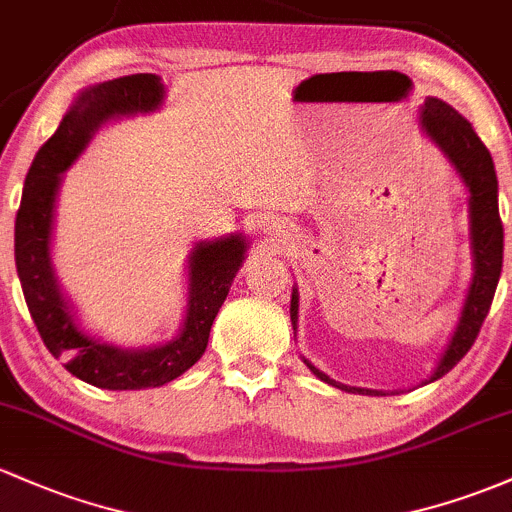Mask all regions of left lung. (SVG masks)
Masks as SVG:
<instances>
[{"mask_svg": "<svg viewBox=\"0 0 512 512\" xmlns=\"http://www.w3.org/2000/svg\"><path fill=\"white\" fill-rule=\"evenodd\" d=\"M422 129L427 136L444 151V156L459 170L461 180L469 188V210H471V249H474V280H471L469 295H466L464 310H461L456 332L444 351L442 361L434 368L430 381H437L444 373H449L466 356L476 342L481 324L491 310L493 295L503 268V222L498 214V178L493 168V158L483 141L478 139L474 126L466 122L459 112H454L447 102L427 100L422 109ZM290 317L293 324L298 322V290H293L290 300ZM310 371L324 383L346 388L342 383L332 381L327 373L315 368L305 359ZM359 393L378 395L376 390H359Z\"/></svg>", "mask_w": 512, "mask_h": 512, "instance_id": "1", "label": "left lung"}]
</instances>
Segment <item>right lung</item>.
Listing matches in <instances>:
<instances>
[{"instance_id":"1","label":"right lung","mask_w":512,"mask_h":512,"mask_svg":"<svg viewBox=\"0 0 512 512\" xmlns=\"http://www.w3.org/2000/svg\"><path fill=\"white\" fill-rule=\"evenodd\" d=\"M161 100V78L151 73L126 75L82 92L56 134L36 153L16 212V271L38 334L46 349L63 359L75 378L97 388H156L188 371L205 354L214 317L227 300L232 280L244 261L246 241L239 234L197 244L190 256V300L183 332L175 342L156 349L122 351L100 344L75 324L68 305L60 298L48 256L60 173L78 158L102 122L117 114L151 112Z\"/></svg>"}]
</instances>
